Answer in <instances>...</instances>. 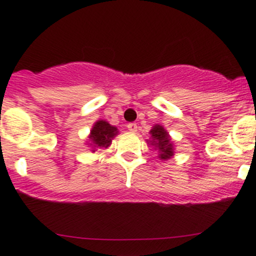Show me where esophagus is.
<instances>
[{
  "instance_id": "obj_1",
  "label": "esophagus",
  "mask_w": 256,
  "mask_h": 256,
  "mask_svg": "<svg viewBox=\"0 0 256 256\" xmlns=\"http://www.w3.org/2000/svg\"><path fill=\"white\" fill-rule=\"evenodd\" d=\"M128 131H131V132H136V131H138V124L135 122L128 124Z\"/></svg>"
}]
</instances>
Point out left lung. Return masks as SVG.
<instances>
[{
	"label": "left lung",
	"mask_w": 256,
	"mask_h": 256,
	"mask_svg": "<svg viewBox=\"0 0 256 256\" xmlns=\"http://www.w3.org/2000/svg\"><path fill=\"white\" fill-rule=\"evenodd\" d=\"M150 140H147V144L154 147L158 152V158L162 161L172 158L174 156V144L172 142L171 136L167 132L166 128L161 125H154L150 130Z\"/></svg>",
	"instance_id": "obj_1"
}]
</instances>
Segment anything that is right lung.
<instances>
[{
    "mask_svg": "<svg viewBox=\"0 0 256 256\" xmlns=\"http://www.w3.org/2000/svg\"><path fill=\"white\" fill-rule=\"evenodd\" d=\"M116 135H118L116 126L110 125L105 120H98L88 136V144L92 148V152L98 151V148H108Z\"/></svg>",
    "mask_w": 256,
    "mask_h": 256,
    "instance_id": "obj_1",
    "label": "right lung"
}]
</instances>
